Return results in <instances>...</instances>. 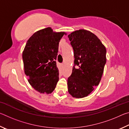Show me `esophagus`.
Instances as JSON below:
<instances>
[{
  "mask_svg": "<svg viewBox=\"0 0 129 129\" xmlns=\"http://www.w3.org/2000/svg\"><path fill=\"white\" fill-rule=\"evenodd\" d=\"M61 66L63 67V66H64V64H61Z\"/></svg>",
  "mask_w": 129,
  "mask_h": 129,
  "instance_id": "34e87169",
  "label": "esophagus"
}]
</instances>
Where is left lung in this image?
Here are the masks:
<instances>
[{
    "label": "left lung",
    "mask_w": 129,
    "mask_h": 129,
    "mask_svg": "<svg viewBox=\"0 0 129 129\" xmlns=\"http://www.w3.org/2000/svg\"><path fill=\"white\" fill-rule=\"evenodd\" d=\"M68 38L75 57L72 73L68 78V92L73 97L83 98L99 85L106 62V49L100 39L87 30H76Z\"/></svg>",
    "instance_id": "left-lung-1"
}]
</instances>
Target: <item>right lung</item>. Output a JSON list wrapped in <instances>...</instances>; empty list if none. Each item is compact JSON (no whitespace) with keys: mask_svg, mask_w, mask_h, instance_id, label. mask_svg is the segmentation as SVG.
Wrapping results in <instances>:
<instances>
[{"mask_svg":"<svg viewBox=\"0 0 129 129\" xmlns=\"http://www.w3.org/2000/svg\"><path fill=\"white\" fill-rule=\"evenodd\" d=\"M64 35L48 27L35 32L26 43L22 54L24 72L30 85L41 93H51L59 79L56 60Z\"/></svg>","mask_w":129,"mask_h":129,"instance_id":"1","label":"right lung"}]
</instances>
